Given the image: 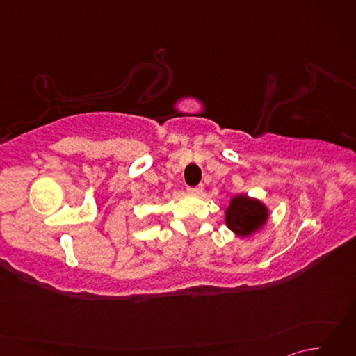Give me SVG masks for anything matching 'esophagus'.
Wrapping results in <instances>:
<instances>
[{
    "instance_id": "obj_1",
    "label": "esophagus",
    "mask_w": 356,
    "mask_h": 356,
    "mask_svg": "<svg viewBox=\"0 0 356 356\" xmlns=\"http://www.w3.org/2000/svg\"><path fill=\"white\" fill-rule=\"evenodd\" d=\"M202 191H203V188H202V186H191V188H188V193H190V194H194V195H199V194H202Z\"/></svg>"
}]
</instances>
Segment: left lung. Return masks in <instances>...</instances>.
Returning <instances> with one entry per match:
<instances>
[{
  "mask_svg": "<svg viewBox=\"0 0 356 356\" xmlns=\"http://www.w3.org/2000/svg\"><path fill=\"white\" fill-rule=\"evenodd\" d=\"M268 220V209L248 195H236L226 209V225L240 237L251 236Z\"/></svg>",
  "mask_w": 356,
  "mask_h": 356,
  "instance_id": "left-lung-1",
  "label": "left lung"
}]
</instances>
